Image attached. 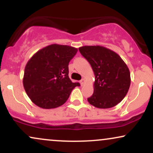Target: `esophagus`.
Wrapping results in <instances>:
<instances>
[{
	"mask_svg": "<svg viewBox=\"0 0 153 153\" xmlns=\"http://www.w3.org/2000/svg\"><path fill=\"white\" fill-rule=\"evenodd\" d=\"M84 82H85V79H84V78H82V80H80V85H83Z\"/></svg>",
	"mask_w": 153,
	"mask_h": 153,
	"instance_id": "34e87169",
	"label": "esophagus"
}]
</instances>
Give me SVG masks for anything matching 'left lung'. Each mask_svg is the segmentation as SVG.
I'll return each instance as SVG.
<instances>
[{"instance_id":"obj_1","label":"left lung","mask_w":153,"mask_h":153,"mask_svg":"<svg viewBox=\"0 0 153 153\" xmlns=\"http://www.w3.org/2000/svg\"><path fill=\"white\" fill-rule=\"evenodd\" d=\"M80 54L88 61L95 75L94 91L88 101L99 108L115 106L125 97L131 78L129 70L120 56L102 46H83Z\"/></svg>"}]
</instances>
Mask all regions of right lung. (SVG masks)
<instances>
[{
	"label": "right lung",
	"instance_id": "right-lung-1",
	"mask_svg": "<svg viewBox=\"0 0 153 153\" xmlns=\"http://www.w3.org/2000/svg\"><path fill=\"white\" fill-rule=\"evenodd\" d=\"M75 47L54 44L36 52L26 63L23 84L34 104L50 109L62 106L79 82L68 76V65L76 54Z\"/></svg>",
	"mask_w": 153,
	"mask_h": 153
}]
</instances>
